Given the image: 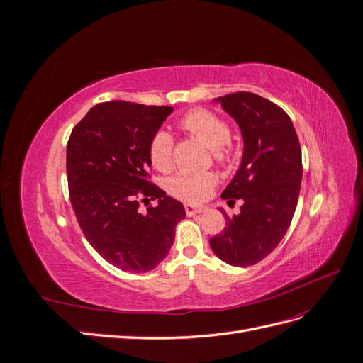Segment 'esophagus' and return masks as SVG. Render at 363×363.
I'll list each match as a JSON object with an SVG mask.
<instances>
[{"label": "esophagus", "instance_id": "esophagus-1", "mask_svg": "<svg viewBox=\"0 0 363 363\" xmlns=\"http://www.w3.org/2000/svg\"><path fill=\"white\" fill-rule=\"evenodd\" d=\"M206 211L204 206H194V204H186L184 206V212L188 216H194L196 213H203Z\"/></svg>", "mask_w": 363, "mask_h": 363}]
</instances>
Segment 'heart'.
Masks as SVG:
<instances>
[{"mask_svg":"<svg viewBox=\"0 0 363 363\" xmlns=\"http://www.w3.org/2000/svg\"><path fill=\"white\" fill-rule=\"evenodd\" d=\"M180 125L212 148L213 159L218 164L230 167L233 163L236 155L230 144L232 128L224 118L207 108H195L180 119ZM148 156L156 169L164 172L172 168L174 139L168 131L159 130L152 135ZM216 183L218 179L212 172H179L169 179L168 191L182 201L201 203L211 195Z\"/></svg>","mask_w":363,"mask_h":363,"instance_id":"1","label":"heart"}]
</instances>
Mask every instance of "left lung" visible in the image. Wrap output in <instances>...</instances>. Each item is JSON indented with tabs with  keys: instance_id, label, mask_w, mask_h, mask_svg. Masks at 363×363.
Masks as SVG:
<instances>
[{
	"instance_id": "8db88e82",
	"label": "left lung",
	"mask_w": 363,
	"mask_h": 363,
	"mask_svg": "<svg viewBox=\"0 0 363 363\" xmlns=\"http://www.w3.org/2000/svg\"><path fill=\"white\" fill-rule=\"evenodd\" d=\"M218 101L244 138L242 163L221 196L242 206L233 216L219 208L225 227L208 244L228 265L251 267L274 251L291 225L301 188V147L288 113L267 98L240 91Z\"/></svg>"
}]
</instances>
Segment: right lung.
<instances>
[{"mask_svg": "<svg viewBox=\"0 0 363 363\" xmlns=\"http://www.w3.org/2000/svg\"><path fill=\"white\" fill-rule=\"evenodd\" d=\"M171 106L106 101L77 124L67 145L69 200L84 238L111 265L155 269L168 256L180 201L152 183L148 145ZM152 199L157 206H149ZM149 207L140 211V203Z\"/></svg>", "mask_w": 363, "mask_h": 363, "instance_id": "right-lung-1", "label": "right lung"}]
</instances>
